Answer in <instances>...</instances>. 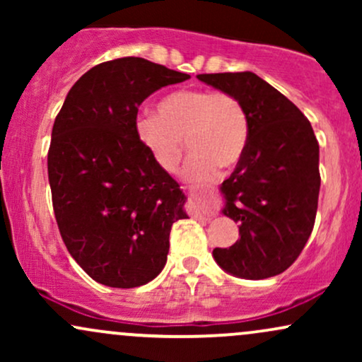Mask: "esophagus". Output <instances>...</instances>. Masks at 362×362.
I'll return each instance as SVG.
<instances>
[{
  "mask_svg": "<svg viewBox=\"0 0 362 362\" xmlns=\"http://www.w3.org/2000/svg\"><path fill=\"white\" fill-rule=\"evenodd\" d=\"M190 190H192L194 194H197V192H199V190L195 189V187H192V189H190ZM199 218H202V219H206V221H209V219H211V216H206V214H199Z\"/></svg>",
  "mask_w": 362,
  "mask_h": 362,
  "instance_id": "esophagus-1",
  "label": "esophagus"
}]
</instances>
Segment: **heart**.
Masks as SVG:
<instances>
[{"label": "heart", "mask_w": 362, "mask_h": 362, "mask_svg": "<svg viewBox=\"0 0 362 362\" xmlns=\"http://www.w3.org/2000/svg\"><path fill=\"white\" fill-rule=\"evenodd\" d=\"M134 131L153 161L168 173L177 172L187 141L192 156L185 177L204 184L219 168L238 165L250 138V120L242 100L230 91L184 88L161 98L158 114H139Z\"/></svg>", "instance_id": "obj_1"}]
</instances>
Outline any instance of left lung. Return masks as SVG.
I'll use <instances>...</instances> for the list:
<instances>
[{
    "mask_svg": "<svg viewBox=\"0 0 362 362\" xmlns=\"http://www.w3.org/2000/svg\"><path fill=\"white\" fill-rule=\"evenodd\" d=\"M242 100L250 120L243 158L223 182V214L240 224V240L214 248L226 272L243 279L277 276L300 257L318 207L320 148L303 112L255 73L197 74Z\"/></svg>",
    "mask_w": 362,
    "mask_h": 362,
    "instance_id": "1",
    "label": "left lung"
}]
</instances>
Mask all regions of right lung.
I'll use <instances>...</instances> for the list:
<instances>
[{"label": "right lung", "instance_id": "add662e5", "mask_svg": "<svg viewBox=\"0 0 362 362\" xmlns=\"http://www.w3.org/2000/svg\"><path fill=\"white\" fill-rule=\"evenodd\" d=\"M189 78L143 57L102 62L74 83L54 120L47 172L57 226L73 259L103 286L155 279L172 224L187 218L180 185L139 143L134 122L149 95Z\"/></svg>", "mask_w": 362, "mask_h": 362}]
</instances>
